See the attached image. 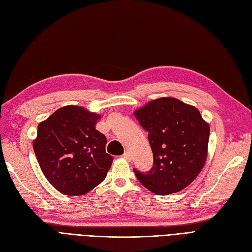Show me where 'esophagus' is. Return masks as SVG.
Here are the masks:
<instances>
[{"label":"esophagus","mask_w":252,"mask_h":252,"mask_svg":"<svg viewBox=\"0 0 252 252\" xmlns=\"http://www.w3.org/2000/svg\"><path fill=\"white\" fill-rule=\"evenodd\" d=\"M123 157L126 159V160H127V161H131L132 160V156H131V154H129L128 152H126L124 155H123Z\"/></svg>","instance_id":"esophagus-1"}]
</instances>
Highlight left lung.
<instances>
[{
    "instance_id": "8db88e82",
    "label": "left lung",
    "mask_w": 252,
    "mask_h": 252,
    "mask_svg": "<svg viewBox=\"0 0 252 252\" xmlns=\"http://www.w3.org/2000/svg\"><path fill=\"white\" fill-rule=\"evenodd\" d=\"M149 132L154 164L148 173L134 168L137 179L152 192L166 196L182 190L205 164L209 125L200 112L173 97H161L135 111Z\"/></svg>"
}]
</instances>
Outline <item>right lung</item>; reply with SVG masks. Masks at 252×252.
<instances>
[{
	"mask_svg": "<svg viewBox=\"0 0 252 252\" xmlns=\"http://www.w3.org/2000/svg\"><path fill=\"white\" fill-rule=\"evenodd\" d=\"M100 115L78 105L56 110L37 126L33 150L43 174L68 196H80L101 183L113 157L95 126Z\"/></svg>",
	"mask_w": 252,
	"mask_h": 252,
	"instance_id": "add662e5",
	"label": "right lung"
}]
</instances>
